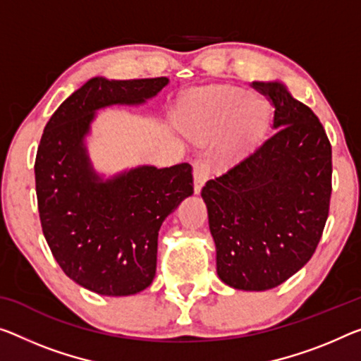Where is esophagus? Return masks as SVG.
Wrapping results in <instances>:
<instances>
[{"label": "esophagus", "instance_id": "esophagus-1", "mask_svg": "<svg viewBox=\"0 0 361 361\" xmlns=\"http://www.w3.org/2000/svg\"><path fill=\"white\" fill-rule=\"evenodd\" d=\"M208 163L204 161V159H197V161L193 163V187H195V193H200V190H202L203 184L208 179Z\"/></svg>", "mask_w": 361, "mask_h": 361}]
</instances>
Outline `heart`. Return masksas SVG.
<instances>
[{
    "label": "heart",
    "mask_w": 361,
    "mask_h": 361,
    "mask_svg": "<svg viewBox=\"0 0 361 361\" xmlns=\"http://www.w3.org/2000/svg\"><path fill=\"white\" fill-rule=\"evenodd\" d=\"M271 119V106L262 98L234 85L200 88L180 108L179 124L187 135L204 142L226 127L218 157L234 163L257 145Z\"/></svg>",
    "instance_id": "obj_1"
}]
</instances>
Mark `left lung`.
Masks as SVG:
<instances>
[{"label":"left lung","instance_id":"obj_1","mask_svg":"<svg viewBox=\"0 0 361 361\" xmlns=\"http://www.w3.org/2000/svg\"><path fill=\"white\" fill-rule=\"evenodd\" d=\"M274 104L262 147L202 188L216 271L226 286L259 292L300 271L329 213L331 143L319 119L281 80L252 82Z\"/></svg>","mask_w":361,"mask_h":361}]
</instances>
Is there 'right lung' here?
Segmentation results:
<instances>
[{"mask_svg": "<svg viewBox=\"0 0 361 361\" xmlns=\"http://www.w3.org/2000/svg\"><path fill=\"white\" fill-rule=\"evenodd\" d=\"M168 77L113 80L93 77L54 111L35 159L42 229L66 276L108 297L134 295L157 273L163 221L193 193L192 166H137L106 177L87 148L97 111L138 106Z\"/></svg>", "mask_w": 361, "mask_h": 361, "instance_id": "right-lung-1", "label": "right lung"}]
</instances>
